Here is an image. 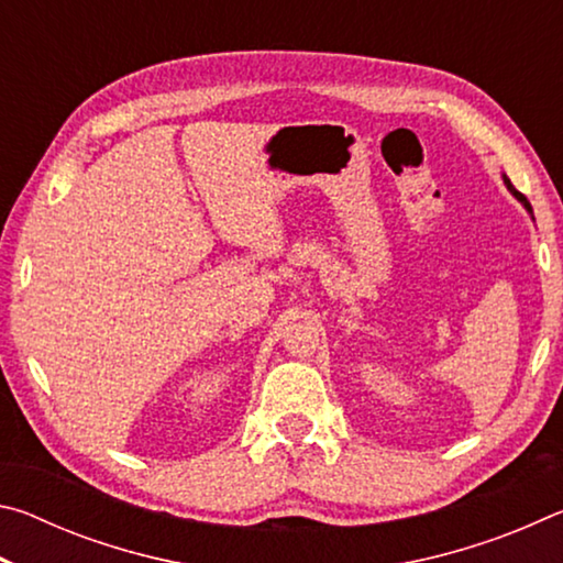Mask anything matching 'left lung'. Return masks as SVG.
<instances>
[{"mask_svg": "<svg viewBox=\"0 0 563 563\" xmlns=\"http://www.w3.org/2000/svg\"><path fill=\"white\" fill-rule=\"evenodd\" d=\"M504 184H507V188H509V190H511V196H514V198H517V201H519V203H521V206H523V208H527V211H529V213H531V203H529V201H527V196H523V194H519V190H517V188H514V186H511V180H509V178H507V176H504Z\"/></svg>", "mask_w": 563, "mask_h": 563, "instance_id": "1", "label": "left lung"}]
</instances>
